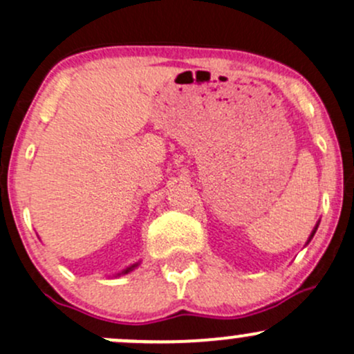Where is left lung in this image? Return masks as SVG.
<instances>
[{
  "mask_svg": "<svg viewBox=\"0 0 354 354\" xmlns=\"http://www.w3.org/2000/svg\"><path fill=\"white\" fill-rule=\"evenodd\" d=\"M317 227H319V224L314 227V230H312V234H310V237H308V241H307V243H310V239H312V237H314V234H315V230H317Z\"/></svg>",
  "mask_w": 354,
  "mask_h": 354,
  "instance_id": "1",
  "label": "left lung"
}]
</instances>
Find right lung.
Masks as SVG:
<instances>
[{"label":"right lung","instance_id":"add662e5","mask_svg":"<svg viewBox=\"0 0 354 354\" xmlns=\"http://www.w3.org/2000/svg\"><path fill=\"white\" fill-rule=\"evenodd\" d=\"M137 265H139V263H136V265L129 266V268H127V270H124V271H122V273H120V274H125V273H129V271H132V270H133V268H136Z\"/></svg>","mask_w":354,"mask_h":354}]
</instances>
